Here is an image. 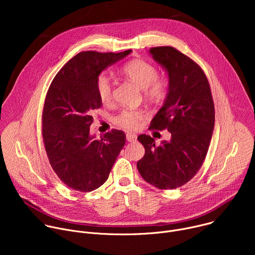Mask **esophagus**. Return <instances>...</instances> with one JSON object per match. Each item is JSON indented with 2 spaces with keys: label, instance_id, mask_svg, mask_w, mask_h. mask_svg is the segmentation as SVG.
I'll return each mask as SVG.
<instances>
[{
  "label": "esophagus",
  "instance_id": "esophagus-1",
  "mask_svg": "<svg viewBox=\"0 0 255 255\" xmlns=\"http://www.w3.org/2000/svg\"><path fill=\"white\" fill-rule=\"evenodd\" d=\"M126 139L128 142H135L137 140V136L134 133H127Z\"/></svg>",
  "mask_w": 255,
  "mask_h": 255
}]
</instances>
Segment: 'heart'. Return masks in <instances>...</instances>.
Returning a JSON list of instances; mask_svg holds the SVG:
<instances>
[{
    "label": "heart",
    "instance_id": "obj_1",
    "mask_svg": "<svg viewBox=\"0 0 255 255\" xmlns=\"http://www.w3.org/2000/svg\"><path fill=\"white\" fill-rule=\"evenodd\" d=\"M123 74L141 90H144V95L152 101L161 100L168 88L167 81L164 78H159L157 68L142 59H134L122 67ZM97 92L100 100L104 104H109L113 99V83L110 77L101 75L97 80ZM145 117L143 110L134 109H124L114 118V122L126 130L137 129L141 121Z\"/></svg>",
    "mask_w": 255,
    "mask_h": 255
}]
</instances>
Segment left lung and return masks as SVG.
I'll return each mask as SVG.
<instances>
[{"instance_id": "obj_1", "label": "left lung", "mask_w": 255, "mask_h": 255, "mask_svg": "<svg viewBox=\"0 0 255 255\" xmlns=\"http://www.w3.org/2000/svg\"><path fill=\"white\" fill-rule=\"evenodd\" d=\"M149 52L168 75L166 99L149 129H167L171 138L156 146L149 135H139L145 154L137 168L148 184L171 190L187 184L201 168L213 134L215 108L198 63L171 46L152 47Z\"/></svg>"}]
</instances>
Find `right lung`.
<instances>
[{"label":"right lung","mask_w":255,"mask_h":255,"mask_svg":"<svg viewBox=\"0 0 255 255\" xmlns=\"http://www.w3.org/2000/svg\"><path fill=\"white\" fill-rule=\"evenodd\" d=\"M124 52L83 51L67 61L54 77L42 113V137L50 165L68 188L92 192L100 188L126 142L123 131L113 129L101 139L90 134L92 113L101 108L97 80Z\"/></svg>","instance_id":"add662e5"}]
</instances>
